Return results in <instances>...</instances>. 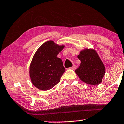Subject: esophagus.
Returning <instances> with one entry per match:
<instances>
[{
	"label": "esophagus",
	"instance_id": "obj_1",
	"mask_svg": "<svg viewBox=\"0 0 124 124\" xmlns=\"http://www.w3.org/2000/svg\"><path fill=\"white\" fill-rule=\"evenodd\" d=\"M70 69H72V70L76 69V65H73L72 67H71Z\"/></svg>",
	"mask_w": 124,
	"mask_h": 124
}]
</instances>
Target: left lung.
<instances>
[{"label":"left lung","mask_w":124,"mask_h":124,"mask_svg":"<svg viewBox=\"0 0 124 124\" xmlns=\"http://www.w3.org/2000/svg\"><path fill=\"white\" fill-rule=\"evenodd\" d=\"M80 66L75 70L81 81L87 84L98 85L102 81L105 72V66L96 50L85 49L78 56Z\"/></svg>","instance_id":"1"}]
</instances>
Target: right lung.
I'll return each mask as SVG.
<instances>
[{
    "instance_id": "1",
    "label": "right lung",
    "mask_w": 124,
    "mask_h": 124,
    "mask_svg": "<svg viewBox=\"0 0 124 124\" xmlns=\"http://www.w3.org/2000/svg\"><path fill=\"white\" fill-rule=\"evenodd\" d=\"M64 46L49 40L34 54L30 66V76L32 84L39 90H50L60 82L65 69L57 55Z\"/></svg>"
}]
</instances>
